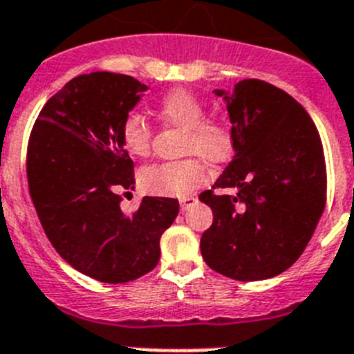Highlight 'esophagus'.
Returning <instances> with one entry per match:
<instances>
[{
    "instance_id": "1",
    "label": "esophagus",
    "mask_w": 354,
    "mask_h": 354,
    "mask_svg": "<svg viewBox=\"0 0 354 354\" xmlns=\"http://www.w3.org/2000/svg\"><path fill=\"white\" fill-rule=\"evenodd\" d=\"M196 202H198V198H196L195 195L183 196V198H180V209H183V211H187V209L192 207V205H195Z\"/></svg>"
}]
</instances>
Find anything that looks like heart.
Listing matches in <instances>:
<instances>
[{
	"label": "heart",
	"instance_id": "b5f03b06",
	"mask_svg": "<svg viewBox=\"0 0 354 354\" xmlns=\"http://www.w3.org/2000/svg\"><path fill=\"white\" fill-rule=\"evenodd\" d=\"M207 109L200 97L177 88L162 97L158 115L162 124L184 131V152L198 154L209 161H221L230 150V131L218 118L205 117ZM120 138L129 154L143 158L152 145V127L138 111H127L122 118ZM209 170L198 158L156 162L143 168L140 183L154 195L186 196L207 180Z\"/></svg>",
	"mask_w": 354,
	"mask_h": 354
}]
</instances>
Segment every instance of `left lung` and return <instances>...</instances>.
Instances as JSON below:
<instances>
[{
  "label": "left lung",
  "instance_id": "8db88e82",
  "mask_svg": "<svg viewBox=\"0 0 354 354\" xmlns=\"http://www.w3.org/2000/svg\"><path fill=\"white\" fill-rule=\"evenodd\" d=\"M227 102L234 158L198 196L212 209L200 252L211 270L253 282L289 270L306 248L326 205L323 143L310 115L283 90L243 80Z\"/></svg>",
  "mask_w": 354,
  "mask_h": 354
}]
</instances>
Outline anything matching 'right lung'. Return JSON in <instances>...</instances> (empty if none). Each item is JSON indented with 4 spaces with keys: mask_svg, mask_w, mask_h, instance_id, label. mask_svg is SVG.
I'll return each instance as SVG.
<instances>
[{
    "mask_svg": "<svg viewBox=\"0 0 354 354\" xmlns=\"http://www.w3.org/2000/svg\"><path fill=\"white\" fill-rule=\"evenodd\" d=\"M145 90L126 74H81L46 102L28 142V187L44 232L65 262L99 282L154 270L159 239L179 214V202L162 196H145L131 216L120 209V193L134 189L120 124Z\"/></svg>",
    "mask_w": 354,
    "mask_h": 354,
    "instance_id": "add662e5",
    "label": "right lung"
}]
</instances>
